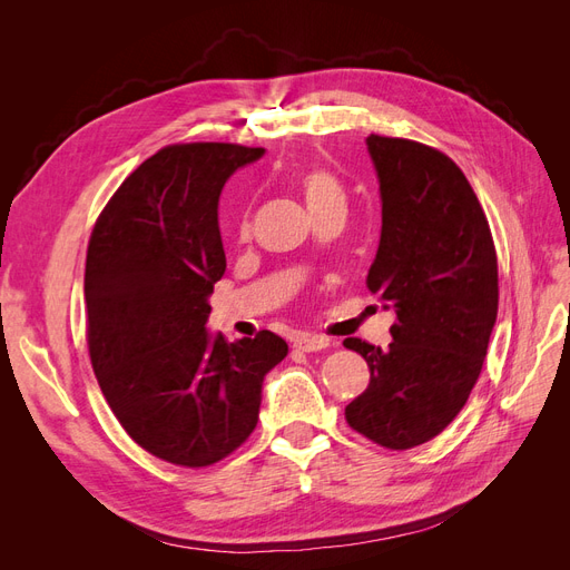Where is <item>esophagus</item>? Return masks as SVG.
<instances>
[{
  "instance_id": "esophagus-1",
  "label": "esophagus",
  "mask_w": 570,
  "mask_h": 570,
  "mask_svg": "<svg viewBox=\"0 0 570 570\" xmlns=\"http://www.w3.org/2000/svg\"><path fill=\"white\" fill-rule=\"evenodd\" d=\"M295 347L302 352H321L325 347H331V342H327L325 337H318V335H299L295 340Z\"/></svg>"
}]
</instances>
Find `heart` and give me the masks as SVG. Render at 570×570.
<instances>
[{"mask_svg":"<svg viewBox=\"0 0 570 570\" xmlns=\"http://www.w3.org/2000/svg\"><path fill=\"white\" fill-rule=\"evenodd\" d=\"M299 189L312 214L327 209V206H344V189L331 170L325 168L304 170L299 176ZM247 233H249V214L247 209H243L237 216V235L245 237Z\"/></svg>","mask_w":570,"mask_h":570,"instance_id":"b5f03b06","label":"heart"}]
</instances>
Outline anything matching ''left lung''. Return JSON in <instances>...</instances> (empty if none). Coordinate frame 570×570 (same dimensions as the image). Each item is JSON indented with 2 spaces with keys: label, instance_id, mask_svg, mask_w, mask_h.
<instances>
[{
  "label": "left lung",
  "instance_id": "obj_1",
  "mask_svg": "<svg viewBox=\"0 0 570 570\" xmlns=\"http://www.w3.org/2000/svg\"><path fill=\"white\" fill-rule=\"evenodd\" d=\"M381 185V245L366 285L394 308L387 350L344 340L371 383L344 409L347 423L387 450L440 435L478 381L497 321V252L485 212L446 154L368 135Z\"/></svg>",
  "mask_w": 570,
  "mask_h": 570
}]
</instances>
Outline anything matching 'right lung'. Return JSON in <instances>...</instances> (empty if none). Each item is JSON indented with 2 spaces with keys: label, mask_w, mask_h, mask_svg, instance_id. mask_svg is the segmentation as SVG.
Listing matches in <instances>:
<instances>
[{
  "label": "right lung",
  "mask_w": 570,
  "mask_h": 570,
  "mask_svg": "<svg viewBox=\"0 0 570 570\" xmlns=\"http://www.w3.org/2000/svg\"><path fill=\"white\" fill-rule=\"evenodd\" d=\"M262 147L170 145L120 183L85 262L97 383L126 433L168 463L226 459L258 421L266 373L287 356L271 331L226 342L206 331L226 273L218 197Z\"/></svg>",
  "instance_id": "add662e5"
}]
</instances>
